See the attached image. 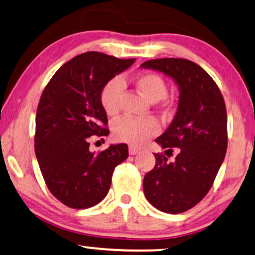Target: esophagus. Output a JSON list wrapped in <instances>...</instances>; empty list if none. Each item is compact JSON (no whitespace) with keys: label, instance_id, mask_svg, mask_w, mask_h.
<instances>
[{"label":"esophagus","instance_id":"1","mask_svg":"<svg viewBox=\"0 0 255 255\" xmlns=\"http://www.w3.org/2000/svg\"><path fill=\"white\" fill-rule=\"evenodd\" d=\"M128 151H129L130 155H135L140 152V149L136 148V147H134V146H129V149H128Z\"/></svg>","mask_w":255,"mask_h":255}]
</instances>
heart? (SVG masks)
I'll return each instance as SVG.
<instances>
[{
    "label": "heart",
    "instance_id": "obj_1",
    "mask_svg": "<svg viewBox=\"0 0 255 255\" xmlns=\"http://www.w3.org/2000/svg\"><path fill=\"white\" fill-rule=\"evenodd\" d=\"M135 85L140 93L152 102L160 101L167 95L166 83L155 73L139 75L135 78ZM124 89L125 83L120 77L110 79L102 88L100 100L107 114L113 115L118 112ZM157 131L158 125L152 119L121 118L113 124V136L118 141H124L131 145H142Z\"/></svg>",
    "mask_w": 255,
    "mask_h": 255
}]
</instances>
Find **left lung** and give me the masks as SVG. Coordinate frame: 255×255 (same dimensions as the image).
Segmentation results:
<instances>
[{
  "label": "left lung",
  "mask_w": 255,
  "mask_h": 255,
  "mask_svg": "<svg viewBox=\"0 0 255 255\" xmlns=\"http://www.w3.org/2000/svg\"><path fill=\"white\" fill-rule=\"evenodd\" d=\"M142 69L171 77L179 97L176 115L155 142L172 155L170 162L155 153V166L143 178L147 201L157 209L179 214L191 209L208 194L227 152V112L214 79L201 66L186 59L147 60Z\"/></svg>",
  "instance_id": "left-lung-1"
}]
</instances>
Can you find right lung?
Masks as SVG:
<instances>
[{"instance_id":"obj_1","label":"right lung","mask_w":255,"mask_h":255,"mask_svg":"<svg viewBox=\"0 0 255 255\" xmlns=\"http://www.w3.org/2000/svg\"><path fill=\"white\" fill-rule=\"evenodd\" d=\"M135 59L87 52L64 64L46 85L35 118L34 148L46 185L61 203L87 209L108 194L115 167L128 158L126 143L101 153L89 149L91 135H108L102 88Z\"/></svg>"}]
</instances>
